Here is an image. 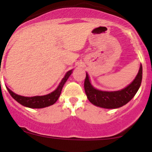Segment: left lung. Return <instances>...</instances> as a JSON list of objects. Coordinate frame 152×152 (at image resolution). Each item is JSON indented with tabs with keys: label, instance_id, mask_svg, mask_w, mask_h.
I'll use <instances>...</instances> for the list:
<instances>
[{
	"label": "left lung",
	"instance_id": "left-lung-1",
	"mask_svg": "<svg viewBox=\"0 0 152 152\" xmlns=\"http://www.w3.org/2000/svg\"><path fill=\"white\" fill-rule=\"evenodd\" d=\"M142 77V67L140 69L135 79L131 84L122 90L107 92L95 89L91 84L88 74L86 73L84 81V89L87 99L92 104L107 109H115L126 104L134 98L138 91Z\"/></svg>",
	"mask_w": 152,
	"mask_h": 152
}]
</instances>
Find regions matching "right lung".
Instances as JSON below:
<instances>
[{
  "instance_id": "right-lung-1",
  "label": "right lung",
  "mask_w": 152,
  "mask_h": 152,
  "mask_svg": "<svg viewBox=\"0 0 152 152\" xmlns=\"http://www.w3.org/2000/svg\"><path fill=\"white\" fill-rule=\"evenodd\" d=\"M72 73V70L69 71L66 75L64 76L63 79H62L61 82L60 83L59 86H57V89L53 92H50V93L48 94L45 95H41V96H34V97H25L21 96V95H17L15 92L10 90L8 87H7V90L10 92V95L15 99L16 102L21 104V105L30 108H43L46 107L50 106V105L53 104L57 100H58L59 97H60V94H61L62 89H63V86H64L65 83L68 78L69 77Z\"/></svg>"
}]
</instances>
